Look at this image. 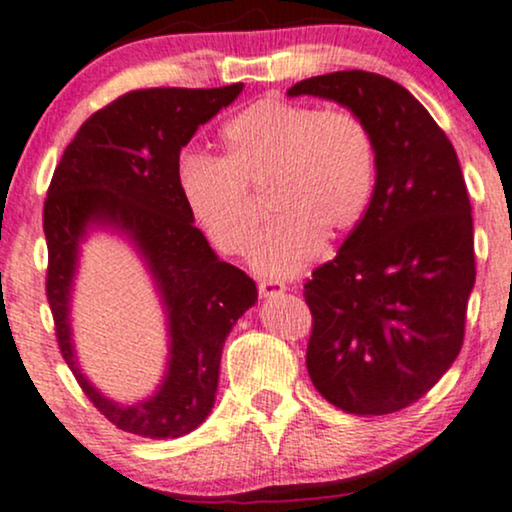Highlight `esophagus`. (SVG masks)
<instances>
[{"label": "esophagus", "instance_id": "34e87169", "mask_svg": "<svg viewBox=\"0 0 512 512\" xmlns=\"http://www.w3.org/2000/svg\"><path fill=\"white\" fill-rule=\"evenodd\" d=\"M285 285H282L280 280H261L258 282V294H261V299H270V296H277L285 292Z\"/></svg>", "mask_w": 512, "mask_h": 512}]
</instances>
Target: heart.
Returning a JSON list of instances; mask_svg holds the SVG:
<instances>
[{"mask_svg": "<svg viewBox=\"0 0 512 512\" xmlns=\"http://www.w3.org/2000/svg\"><path fill=\"white\" fill-rule=\"evenodd\" d=\"M223 156L187 154L178 187L189 216L227 256H246L256 242L268 189L277 218L254 251L263 275L299 273L361 223L377 180V144L358 113L263 97L239 111L220 132Z\"/></svg>", "mask_w": 512, "mask_h": 512, "instance_id": "b5f03b06", "label": "heart"}]
</instances>
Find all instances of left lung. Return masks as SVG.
I'll use <instances>...</instances> for the list:
<instances>
[{
  "label": "left lung",
  "instance_id": "obj_1",
  "mask_svg": "<svg viewBox=\"0 0 512 512\" xmlns=\"http://www.w3.org/2000/svg\"><path fill=\"white\" fill-rule=\"evenodd\" d=\"M287 94L358 113L377 144L368 211L304 285L308 375L346 413H396L425 396L463 346L475 235L456 149L425 106L384 75H315Z\"/></svg>",
  "mask_w": 512,
  "mask_h": 512
}]
</instances>
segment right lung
I'll return each instance as SVG.
<instances>
[{"label": "right lung", "instance_id": "1", "mask_svg": "<svg viewBox=\"0 0 512 512\" xmlns=\"http://www.w3.org/2000/svg\"><path fill=\"white\" fill-rule=\"evenodd\" d=\"M242 90L235 82L123 94L80 125L44 201L47 299L61 356L99 413L137 437L178 439L208 418L227 334L258 299L256 282L211 249L178 187L182 147ZM94 229L116 231L136 246L167 313V372L155 394L135 404L104 397L74 356L72 285L79 246Z\"/></svg>", "mask_w": 512, "mask_h": 512}]
</instances>
